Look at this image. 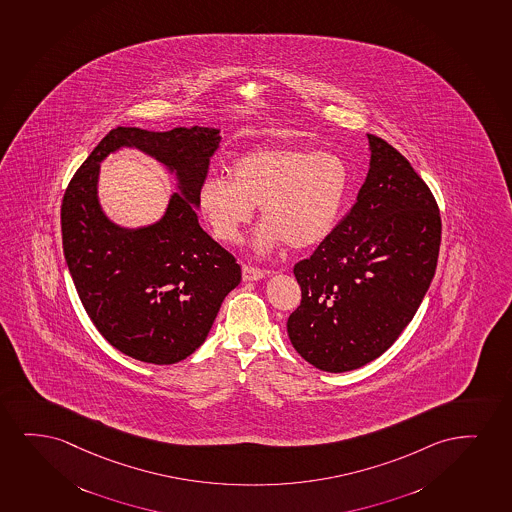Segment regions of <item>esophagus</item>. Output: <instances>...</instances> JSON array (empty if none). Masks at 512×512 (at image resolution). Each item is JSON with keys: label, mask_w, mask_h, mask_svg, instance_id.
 I'll use <instances>...</instances> for the list:
<instances>
[{"label": "esophagus", "mask_w": 512, "mask_h": 512, "mask_svg": "<svg viewBox=\"0 0 512 512\" xmlns=\"http://www.w3.org/2000/svg\"><path fill=\"white\" fill-rule=\"evenodd\" d=\"M241 273H243V281H259L267 274L266 271L252 266L241 267Z\"/></svg>", "instance_id": "obj_1"}]
</instances>
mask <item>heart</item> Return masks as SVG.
I'll return each instance as SVG.
<instances>
[{
	"label": "heart",
	"instance_id": "1",
	"mask_svg": "<svg viewBox=\"0 0 512 512\" xmlns=\"http://www.w3.org/2000/svg\"><path fill=\"white\" fill-rule=\"evenodd\" d=\"M231 179L201 184L198 205L213 236L239 243L260 205L255 248L260 253L288 243L309 248L325 241L346 203L351 172L332 151L300 146H266L239 156Z\"/></svg>",
	"mask_w": 512,
	"mask_h": 512
}]
</instances>
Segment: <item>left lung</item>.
<instances>
[{"instance_id":"8db88e82","label":"left lung","mask_w":512,"mask_h":512,"mask_svg":"<svg viewBox=\"0 0 512 512\" xmlns=\"http://www.w3.org/2000/svg\"><path fill=\"white\" fill-rule=\"evenodd\" d=\"M370 170L356 203L293 274L300 306L286 330L323 372L356 370L384 354L429 290L441 245L431 189L391 144L368 133Z\"/></svg>"}]
</instances>
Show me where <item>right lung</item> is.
Instances as JSON below:
<instances>
[{
	"instance_id": "obj_1",
	"label": "right lung",
	"mask_w": 512,
	"mask_h": 512,
	"mask_svg": "<svg viewBox=\"0 0 512 512\" xmlns=\"http://www.w3.org/2000/svg\"><path fill=\"white\" fill-rule=\"evenodd\" d=\"M219 144L217 128H114L64 193L62 246L76 292L100 335L130 358L173 365L191 356L241 281L236 259L201 229L194 210ZM121 146L153 155L180 182L151 227H118L99 206V161Z\"/></svg>"
}]
</instances>
